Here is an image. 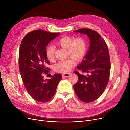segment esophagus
I'll return each instance as SVG.
<instances>
[{
	"mask_svg": "<svg viewBox=\"0 0 130 130\" xmlns=\"http://www.w3.org/2000/svg\"><path fill=\"white\" fill-rule=\"evenodd\" d=\"M70 74L69 73H66L63 74L62 76L64 77H68L70 76Z\"/></svg>",
	"mask_w": 130,
	"mask_h": 130,
	"instance_id": "1",
	"label": "esophagus"
}]
</instances>
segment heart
<instances>
[{
    "mask_svg": "<svg viewBox=\"0 0 130 130\" xmlns=\"http://www.w3.org/2000/svg\"><path fill=\"white\" fill-rule=\"evenodd\" d=\"M57 44L63 48H67V57H70L66 60L59 61L54 66V70L58 72H68L75 65V60L79 62L83 60L87 51V42L82 37H77L73 39L71 36L64 35L58 40ZM45 54L49 61H53L54 58L53 47H47Z\"/></svg>",
    "mask_w": 130,
    "mask_h": 130,
    "instance_id": "b5f03b06",
    "label": "heart"
}]
</instances>
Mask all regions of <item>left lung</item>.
Instances as JSON below:
<instances>
[{
	"label": "left lung",
	"instance_id": "obj_1",
	"mask_svg": "<svg viewBox=\"0 0 130 130\" xmlns=\"http://www.w3.org/2000/svg\"><path fill=\"white\" fill-rule=\"evenodd\" d=\"M74 32L87 35L90 40L89 48L83 62L77 66L79 70L75 73L78 81L73 85L78 97L85 103L94 102L100 97L105 89L109 81L110 62L106 43L100 34L89 28H81Z\"/></svg>",
	"mask_w": 130,
	"mask_h": 130
}]
</instances>
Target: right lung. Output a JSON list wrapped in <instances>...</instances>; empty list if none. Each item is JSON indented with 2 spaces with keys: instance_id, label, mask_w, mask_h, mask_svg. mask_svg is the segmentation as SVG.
<instances>
[{
  "instance_id": "add662e5",
  "label": "right lung",
  "mask_w": 130,
  "mask_h": 130,
  "mask_svg": "<svg viewBox=\"0 0 130 130\" xmlns=\"http://www.w3.org/2000/svg\"><path fill=\"white\" fill-rule=\"evenodd\" d=\"M60 34L38 29L27 33L22 40L19 54L18 67L22 81L26 90L35 101L45 103L50 101L56 91L61 75L54 74L51 79L44 80L50 64L46 57L48 44Z\"/></svg>"
}]
</instances>
